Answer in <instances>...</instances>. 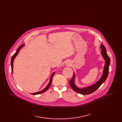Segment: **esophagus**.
<instances>
[{
  "label": "esophagus",
  "instance_id": "34e87169",
  "mask_svg": "<svg viewBox=\"0 0 122 122\" xmlns=\"http://www.w3.org/2000/svg\"><path fill=\"white\" fill-rule=\"evenodd\" d=\"M69 64V65H70V64Z\"/></svg>",
  "mask_w": 122,
  "mask_h": 122
}]
</instances>
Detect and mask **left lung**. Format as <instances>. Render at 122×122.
<instances>
[{"label":"left lung","instance_id":"1","mask_svg":"<svg viewBox=\"0 0 122 122\" xmlns=\"http://www.w3.org/2000/svg\"><path fill=\"white\" fill-rule=\"evenodd\" d=\"M101 48L102 49L101 53L102 56L105 60L104 67L103 69V72L102 75V76L100 79L98 81H97L96 83L92 85L91 86L80 88L77 87L75 84V80L76 78V76L74 73H73V76L72 79L70 81V86L72 89L77 93H80L82 95H88L90 94L93 93L96 91L99 87L106 80L109 73V67L110 64V59L109 56L107 55V51L104 46L103 44H101Z\"/></svg>","mask_w":122,"mask_h":122}]
</instances>
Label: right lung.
Returning <instances> with one entry per match:
<instances>
[{
	"label": "right lung",
	"mask_w": 122,
	"mask_h": 122,
	"mask_svg": "<svg viewBox=\"0 0 122 122\" xmlns=\"http://www.w3.org/2000/svg\"><path fill=\"white\" fill-rule=\"evenodd\" d=\"M24 44H22V45H21L20 46H19V47L18 48L16 52H15V54L12 56V57L11 60V66L12 74L13 73V62H14V59H15V57L17 55L18 53H19V51H20V49H21V48L24 46ZM54 74H55V72H53V73H52V76H51V77H50L49 82L48 84L47 85V86H46V88H45V89H44L43 90L41 91L40 92H36V93H31V94L33 95H36L40 94L43 93V92H46V91L48 89V88H49V87L51 85L52 81V77H53V75H54Z\"/></svg>",
	"instance_id": "right-lung-1"
}]
</instances>
